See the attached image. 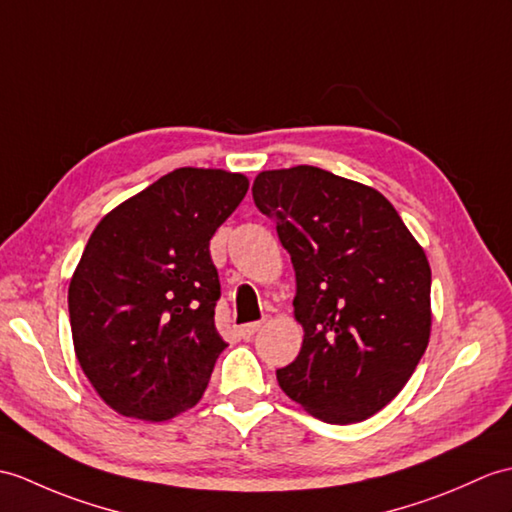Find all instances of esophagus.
Listing matches in <instances>:
<instances>
[{"label": "esophagus", "instance_id": "obj_1", "mask_svg": "<svg viewBox=\"0 0 512 512\" xmlns=\"http://www.w3.org/2000/svg\"><path fill=\"white\" fill-rule=\"evenodd\" d=\"M259 329H261V323H246V325L240 327V336H242L244 340H251Z\"/></svg>", "mask_w": 512, "mask_h": 512}]
</instances>
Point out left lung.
I'll use <instances>...</instances> for the list:
<instances>
[{
	"instance_id": "1",
	"label": "left lung",
	"mask_w": 512,
	"mask_h": 512,
	"mask_svg": "<svg viewBox=\"0 0 512 512\" xmlns=\"http://www.w3.org/2000/svg\"><path fill=\"white\" fill-rule=\"evenodd\" d=\"M253 200L277 222L296 272V360L281 390L325 423H358L408 384L432 331L423 246L377 189L314 165L255 176Z\"/></svg>"
}]
</instances>
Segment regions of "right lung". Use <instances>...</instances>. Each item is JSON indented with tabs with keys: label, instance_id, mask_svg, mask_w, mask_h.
Returning <instances> with one entry per match:
<instances>
[{
	"label": "right lung",
	"instance_id": "1",
	"mask_svg": "<svg viewBox=\"0 0 512 512\" xmlns=\"http://www.w3.org/2000/svg\"><path fill=\"white\" fill-rule=\"evenodd\" d=\"M248 178L178 168L98 222L69 281L82 373L106 406L150 423L194 408L218 355V270L209 242Z\"/></svg>",
	"mask_w": 512,
	"mask_h": 512
}]
</instances>
